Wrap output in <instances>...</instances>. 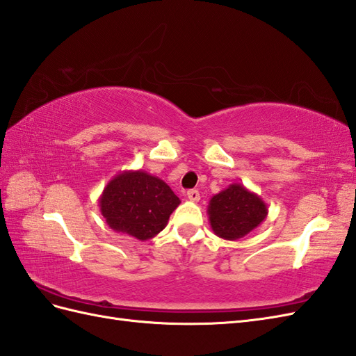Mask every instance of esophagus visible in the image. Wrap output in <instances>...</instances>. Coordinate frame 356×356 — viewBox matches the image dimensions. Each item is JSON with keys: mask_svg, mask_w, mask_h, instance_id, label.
<instances>
[{"mask_svg": "<svg viewBox=\"0 0 356 356\" xmlns=\"http://www.w3.org/2000/svg\"><path fill=\"white\" fill-rule=\"evenodd\" d=\"M186 197L191 200V202H198V200H200V193H198V191L197 189H189L188 191V193H186Z\"/></svg>", "mask_w": 356, "mask_h": 356, "instance_id": "34e87169", "label": "esophagus"}]
</instances>
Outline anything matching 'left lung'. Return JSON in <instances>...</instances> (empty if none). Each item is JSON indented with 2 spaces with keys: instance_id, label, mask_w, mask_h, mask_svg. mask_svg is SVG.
<instances>
[{
  "instance_id": "obj_1",
  "label": "left lung",
  "mask_w": 356,
  "mask_h": 356,
  "mask_svg": "<svg viewBox=\"0 0 356 356\" xmlns=\"http://www.w3.org/2000/svg\"><path fill=\"white\" fill-rule=\"evenodd\" d=\"M207 215L218 238L236 241L266 220L268 206L256 193L241 184H233L211 198Z\"/></svg>"
}]
</instances>
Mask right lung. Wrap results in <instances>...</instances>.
<instances>
[{"mask_svg":"<svg viewBox=\"0 0 356 356\" xmlns=\"http://www.w3.org/2000/svg\"><path fill=\"white\" fill-rule=\"evenodd\" d=\"M179 197L156 176L129 170L114 176L99 197L100 213L117 233L147 241L165 229Z\"/></svg>","mask_w":356,"mask_h":356,"instance_id":"right-lung-1","label":"right lung"}]
</instances>
